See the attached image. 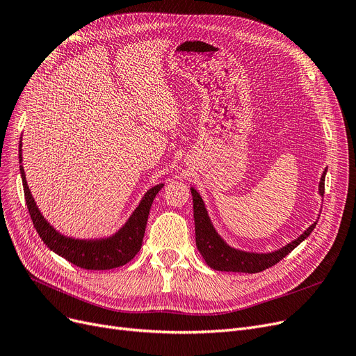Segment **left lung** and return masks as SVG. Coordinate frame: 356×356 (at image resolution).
Here are the masks:
<instances>
[{
  "instance_id": "1",
  "label": "left lung",
  "mask_w": 356,
  "mask_h": 356,
  "mask_svg": "<svg viewBox=\"0 0 356 356\" xmlns=\"http://www.w3.org/2000/svg\"><path fill=\"white\" fill-rule=\"evenodd\" d=\"M326 172L321 175L320 184H318V193L324 195V179H326ZM192 197H193V218H195V236H196V247L199 253L205 259L207 265L215 270L221 272H244V273H257L270 266L276 265L281 261L286 254H289L296 247L302 243L308 236L312 234L317 221L308 227L304 233L291 241L289 244L284 245L282 249L275 250L272 253H252V252H243L234 247L228 245L221 236L216 233L213 228L208 211L200 195L191 188Z\"/></svg>"
}]
</instances>
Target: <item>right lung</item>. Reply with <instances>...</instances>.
Masks as SVG:
<instances>
[{"label":"right lung","mask_w":356,"mask_h":356,"mask_svg":"<svg viewBox=\"0 0 356 356\" xmlns=\"http://www.w3.org/2000/svg\"><path fill=\"white\" fill-rule=\"evenodd\" d=\"M23 161L22 157V141L19 148V163ZM20 175L23 180V189L26 205L30 213V218L38 231V234L43 243L49 247L52 252L60 257L67 259L72 265L87 269V270H106L127 265L129 260L135 257L143 245V238L147 227L148 213L156 195L164 186L163 183L151 188L141 199L140 205L132 212L129 220L125 222L118 233L107 238L96 240H80L63 236L43 218L35 199L30 193L26 181L24 168L20 165Z\"/></svg>","instance_id":"right-lung-1"}]
</instances>
